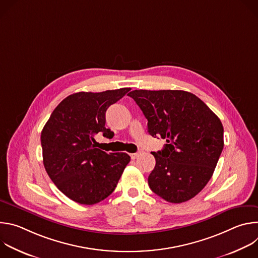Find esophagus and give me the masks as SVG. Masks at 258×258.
<instances>
[{"label": "esophagus", "instance_id": "1", "mask_svg": "<svg viewBox=\"0 0 258 258\" xmlns=\"http://www.w3.org/2000/svg\"><path fill=\"white\" fill-rule=\"evenodd\" d=\"M141 153H142V151H139V152H137V153H133V154H131L132 159H136L138 156H140V155H141Z\"/></svg>", "mask_w": 258, "mask_h": 258}]
</instances>
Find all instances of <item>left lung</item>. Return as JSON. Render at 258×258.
<instances>
[{"instance_id": "8db88e82", "label": "left lung", "mask_w": 258, "mask_h": 258, "mask_svg": "<svg viewBox=\"0 0 258 258\" xmlns=\"http://www.w3.org/2000/svg\"><path fill=\"white\" fill-rule=\"evenodd\" d=\"M128 96L148 120V133L167 143L151 152L156 164L148 177L150 189L170 203L192 199L211 178L222 154V121L189 92L135 90Z\"/></svg>"}]
</instances>
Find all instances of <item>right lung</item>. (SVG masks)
<instances>
[{"mask_svg": "<svg viewBox=\"0 0 258 258\" xmlns=\"http://www.w3.org/2000/svg\"><path fill=\"white\" fill-rule=\"evenodd\" d=\"M128 91L122 88L72 94L54 109L42 131L46 171L56 187L75 202L93 205L107 198L131 161L126 153L108 154L96 148L94 139L98 134L113 138V132L105 127L106 110Z\"/></svg>", "mask_w": 258, "mask_h": 258, "instance_id": "right-lung-1", "label": "right lung"}]
</instances>
